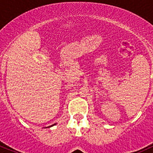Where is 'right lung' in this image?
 Instances as JSON below:
<instances>
[{
	"label": "right lung",
	"instance_id": "add662e5",
	"mask_svg": "<svg viewBox=\"0 0 153 153\" xmlns=\"http://www.w3.org/2000/svg\"><path fill=\"white\" fill-rule=\"evenodd\" d=\"M55 124H52V125H51V126H50V127H52V126H54V125H55Z\"/></svg>",
	"mask_w": 153,
	"mask_h": 153
}]
</instances>
